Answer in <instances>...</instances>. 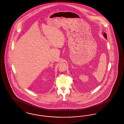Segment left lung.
<instances>
[{
    "mask_svg": "<svg viewBox=\"0 0 124 124\" xmlns=\"http://www.w3.org/2000/svg\"><path fill=\"white\" fill-rule=\"evenodd\" d=\"M103 35L105 37V38L106 39H107V35H106V33H104Z\"/></svg>",
    "mask_w": 124,
    "mask_h": 124,
    "instance_id": "8db88e82",
    "label": "left lung"
}]
</instances>
